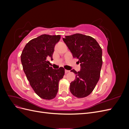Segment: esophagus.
Masks as SVG:
<instances>
[{"instance_id": "1", "label": "esophagus", "mask_w": 129, "mask_h": 129, "mask_svg": "<svg viewBox=\"0 0 129 129\" xmlns=\"http://www.w3.org/2000/svg\"><path fill=\"white\" fill-rule=\"evenodd\" d=\"M68 72H69V71H68V70H65V73H68Z\"/></svg>"}]
</instances>
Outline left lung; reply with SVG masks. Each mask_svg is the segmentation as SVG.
Here are the masks:
<instances>
[{"label": "left lung", "instance_id": "obj_1", "mask_svg": "<svg viewBox=\"0 0 129 129\" xmlns=\"http://www.w3.org/2000/svg\"><path fill=\"white\" fill-rule=\"evenodd\" d=\"M74 57L80 63L79 72L73 69L75 79L70 83V91L78 98H83L94 89L100 79L102 66V50L93 38L76 33L63 38Z\"/></svg>", "mask_w": 129, "mask_h": 129}]
</instances>
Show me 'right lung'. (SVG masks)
I'll list each match as a JSON object with an SVG mask.
<instances>
[{"instance_id":"right-lung-1","label":"right lung","mask_w":129,"mask_h":129,"mask_svg":"<svg viewBox=\"0 0 129 129\" xmlns=\"http://www.w3.org/2000/svg\"><path fill=\"white\" fill-rule=\"evenodd\" d=\"M61 37L43 34L29 41L25 46L21 55L23 70L34 91L41 98H55L58 89V82L63 78L64 69L49 67L47 61L53 60L55 45Z\"/></svg>"}]
</instances>
